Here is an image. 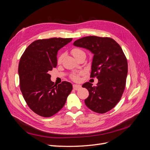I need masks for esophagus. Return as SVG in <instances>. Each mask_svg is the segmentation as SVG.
<instances>
[{"label": "esophagus", "mask_w": 150, "mask_h": 150, "mask_svg": "<svg viewBox=\"0 0 150 150\" xmlns=\"http://www.w3.org/2000/svg\"><path fill=\"white\" fill-rule=\"evenodd\" d=\"M81 86L80 85H78V84H73V89L76 91L77 90H79V89H81Z\"/></svg>", "instance_id": "esophagus-1"}]
</instances>
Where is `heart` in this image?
<instances>
[{"mask_svg": "<svg viewBox=\"0 0 150 150\" xmlns=\"http://www.w3.org/2000/svg\"><path fill=\"white\" fill-rule=\"evenodd\" d=\"M71 53L76 59L78 57H79V56L82 55V54H85V52H84V51H83L82 49L80 48H78V47L72 48L71 51ZM62 59H63V55L62 54H61V55L57 58V61L58 64H61V63L62 62ZM80 75H81V73H73L71 75L70 78L72 81H78L80 79Z\"/></svg>", "mask_w": 150, "mask_h": 150, "instance_id": "b5f03b06", "label": "heart"}]
</instances>
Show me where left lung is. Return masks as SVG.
I'll return each instance as SVG.
<instances>
[{"mask_svg": "<svg viewBox=\"0 0 150 150\" xmlns=\"http://www.w3.org/2000/svg\"><path fill=\"white\" fill-rule=\"evenodd\" d=\"M74 45L94 54L90 78L96 77L98 83L95 86L89 82L83 85L89 91L85 104L100 114L110 111L120 101L128 74V62L121 46L112 38L94 35L76 40Z\"/></svg>", "mask_w": 150, "mask_h": 150, "instance_id": "8db88e82", "label": "left lung"}]
</instances>
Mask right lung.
<instances>
[{"label": "right lung", "instance_id": "obj_1", "mask_svg": "<svg viewBox=\"0 0 150 150\" xmlns=\"http://www.w3.org/2000/svg\"><path fill=\"white\" fill-rule=\"evenodd\" d=\"M72 38L36 40L26 48L19 61L20 89L27 104L36 114L51 117L64 106L72 89L67 81L57 86L51 81L49 71L57 66V51Z\"/></svg>", "mask_w": 150, "mask_h": 150}]
</instances>
